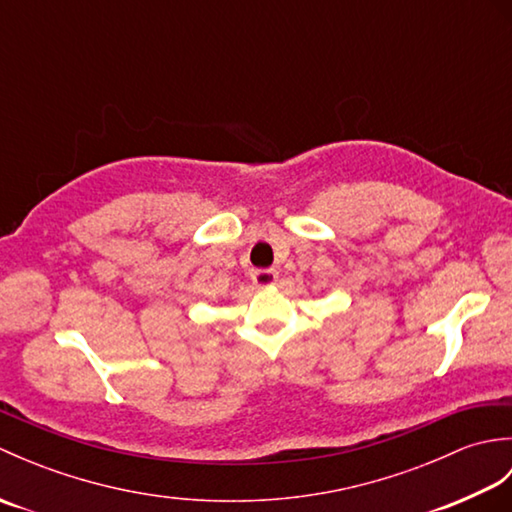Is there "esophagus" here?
Returning a JSON list of instances; mask_svg holds the SVG:
<instances>
[{"mask_svg":"<svg viewBox=\"0 0 512 512\" xmlns=\"http://www.w3.org/2000/svg\"><path fill=\"white\" fill-rule=\"evenodd\" d=\"M250 279H253V284L264 288V286H273L275 281L279 279V273L275 268H262V270H253V275H250Z\"/></svg>","mask_w":512,"mask_h":512,"instance_id":"obj_1","label":"esophagus"}]
</instances>
